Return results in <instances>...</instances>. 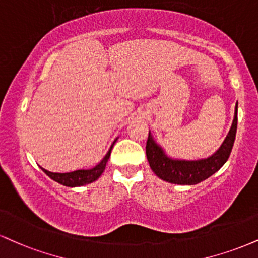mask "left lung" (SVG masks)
<instances>
[{
  "label": "left lung",
  "instance_id": "1",
  "mask_svg": "<svg viewBox=\"0 0 258 258\" xmlns=\"http://www.w3.org/2000/svg\"><path fill=\"white\" fill-rule=\"evenodd\" d=\"M238 123V102L234 108V117L225 141L215 153L198 160H181L169 156L166 150L155 141L149 130L147 142V159L153 172L164 181L176 185H196L215 174L227 162L233 148Z\"/></svg>",
  "mask_w": 258,
  "mask_h": 258
}]
</instances>
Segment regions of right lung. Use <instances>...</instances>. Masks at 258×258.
Listing matches in <instances>:
<instances>
[{
    "instance_id": "1",
    "label": "right lung",
    "mask_w": 258,
    "mask_h": 258,
    "mask_svg": "<svg viewBox=\"0 0 258 258\" xmlns=\"http://www.w3.org/2000/svg\"><path fill=\"white\" fill-rule=\"evenodd\" d=\"M117 141V138L113 142L111 147L108 153L105 154V156L102 159V161L99 163L96 164L95 167L90 169H78V170H73V172H67V173H55V172H50V170H46L40 167V169L45 173L49 178L54 180V181L58 182V184L67 186V187H78V186H84L91 184L97 180L99 176L102 175V173L104 172L105 166H107L108 160L110 157V153L111 149H113L114 144Z\"/></svg>"
}]
</instances>
